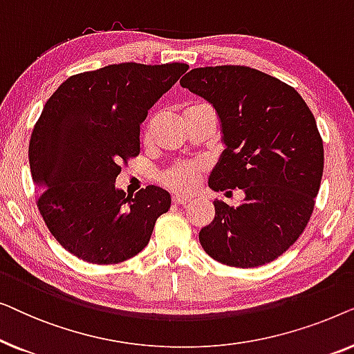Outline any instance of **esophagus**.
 <instances>
[{
	"label": "esophagus",
	"instance_id": "1",
	"mask_svg": "<svg viewBox=\"0 0 354 354\" xmlns=\"http://www.w3.org/2000/svg\"><path fill=\"white\" fill-rule=\"evenodd\" d=\"M192 198L190 196H185V195H174L172 196V201L174 205H187L188 201H190Z\"/></svg>",
	"mask_w": 354,
	"mask_h": 354
}]
</instances>
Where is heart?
<instances>
[{
	"label": "heart",
	"mask_w": 354,
	"mask_h": 354,
	"mask_svg": "<svg viewBox=\"0 0 354 354\" xmlns=\"http://www.w3.org/2000/svg\"><path fill=\"white\" fill-rule=\"evenodd\" d=\"M145 137H148V129L145 130ZM196 172L198 167L192 162H183L177 164L172 169L164 174V182L167 183L171 188H176L178 192H188L195 187L196 183Z\"/></svg>",
	"instance_id": "1"
}]
</instances>
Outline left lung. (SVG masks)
Here are the masks:
<instances>
[{"mask_svg": "<svg viewBox=\"0 0 354 354\" xmlns=\"http://www.w3.org/2000/svg\"><path fill=\"white\" fill-rule=\"evenodd\" d=\"M180 85L214 106L221 119L225 149L209 187L245 193L236 207L214 201V221L200 232L203 250L232 268L277 259L306 229L321 187L316 119L293 86L246 66L196 67Z\"/></svg>", "mask_w": 354, "mask_h": 354, "instance_id": "1", "label": "left lung"}]
</instances>
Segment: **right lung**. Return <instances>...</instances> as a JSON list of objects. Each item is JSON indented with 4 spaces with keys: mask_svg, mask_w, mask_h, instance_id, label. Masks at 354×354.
<instances>
[{
    "mask_svg": "<svg viewBox=\"0 0 354 354\" xmlns=\"http://www.w3.org/2000/svg\"><path fill=\"white\" fill-rule=\"evenodd\" d=\"M188 66L122 62L62 82L33 127L28 161L38 211L77 258L118 264L148 245L171 195L148 185L135 196L115 188L120 162L140 153V124Z\"/></svg>",
    "mask_w": 354,
    "mask_h": 354,
    "instance_id": "add662e5",
    "label": "right lung"
}]
</instances>
